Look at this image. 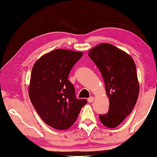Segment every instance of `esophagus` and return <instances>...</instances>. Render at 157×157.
<instances>
[{
    "instance_id": "obj_1",
    "label": "esophagus",
    "mask_w": 157,
    "mask_h": 157,
    "mask_svg": "<svg viewBox=\"0 0 157 157\" xmlns=\"http://www.w3.org/2000/svg\"><path fill=\"white\" fill-rule=\"evenodd\" d=\"M94 100V97H90L89 98V100H88V101H89V102H92Z\"/></svg>"
}]
</instances>
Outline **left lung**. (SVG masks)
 <instances>
[{"instance_id":"8db88e82","label":"left lung","mask_w":157,"mask_h":157,"mask_svg":"<svg viewBox=\"0 0 157 157\" xmlns=\"http://www.w3.org/2000/svg\"><path fill=\"white\" fill-rule=\"evenodd\" d=\"M88 55L101 72L109 99V112L99 117L105 127L113 128L130 114L137 100L136 65L131 55L108 43L94 46Z\"/></svg>"}]
</instances>
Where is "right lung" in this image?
Masks as SVG:
<instances>
[{
	"instance_id": "right-lung-1",
	"label": "right lung",
	"mask_w": 157,
	"mask_h": 157,
	"mask_svg": "<svg viewBox=\"0 0 157 157\" xmlns=\"http://www.w3.org/2000/svg\"><path fill=\"white\" fill-rule=\"evenodd\" d=\"M82 55L58 48L41 56L32 68L30 100L45 123L53 128H69L87 103L85 99L75 97V88L68 80L70 71Z\"/></svg>"
}]
</instances>
